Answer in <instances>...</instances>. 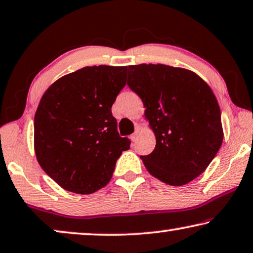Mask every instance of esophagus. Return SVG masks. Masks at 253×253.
I'll return each instance as SVG.
<instances>
[{"label": "esophagus", "instance_id": "obj_1", "mask_svg": "<svg viewBox=\"0 0 253 253\" xmlns=\"http://www.w3.org/2000/svg\"><path fill=\"white\" fill-rule=\"evenodd\" d=\"M138 131H135V132L132 134V135H131V139H132V140L133 141H137V139H138Z\"/></svg>", "mask_w": 253, "mask_h": 253}]
</instances>
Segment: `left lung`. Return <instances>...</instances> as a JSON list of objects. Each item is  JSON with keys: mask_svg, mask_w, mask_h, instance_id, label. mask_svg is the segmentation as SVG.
I'll use <instances>...</instances> for the list:
<instances>
[{"mask_svg": "<svg viewBox=\"0 0 253 253\" xmlns=\"http://www.w3.org/2000/svg\"><path fill=\"white\" fill-rule=\"evenodd\" d=\"M127 85L141 98L155 149L140 156L154 177L188 184L207 169L222 144L221 113L210 86L188 69L167 65L127 68Z\"/></svg>", "mask_w": 253, "mask_h": 253, "instance_id": "1", "label": "left lung"}]
</instances>
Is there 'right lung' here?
<instances>
[{
	"instance_id": "1",
	"label": "right lung",
	"mask_w": 253,
	"mask_h": 253,
	"mask_svg": "<svg viewBox=\"0 0 253 253\" xmlns=\"http://www.w3.org/2000/svg\"><path fill=\"white\" fill-rule=\"evenodd\" d=\"M127 67L92 66L65 75L43 94L34 119L40 166L69 192L91 194L112 179L116 161L130 148L112 114L126 86Z\"/></svg>"
}]
</instances>
